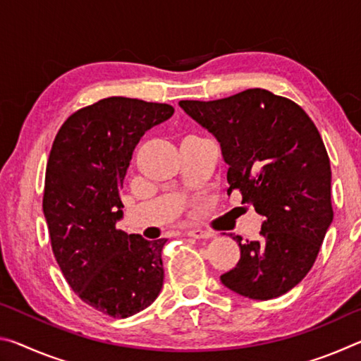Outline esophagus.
Instances as JSON below:
<instances>
[{
  "label": "esophagus",
  "mask_w": 361,
  "mask_h": 361,
  "mask_svg": "<svg viewBox=\"0 0 361 361\" xmlns=\"http://www.w3.org/2000/svg\"><path fill=\"white\" fill-rule=\"evenodd\" d=\"M188 235L189 237H194V239H212L213 232H209V231H204V229H189L188 231Z\"/></svg>",
  "instance_id": "34e87169"
}]
</instances>
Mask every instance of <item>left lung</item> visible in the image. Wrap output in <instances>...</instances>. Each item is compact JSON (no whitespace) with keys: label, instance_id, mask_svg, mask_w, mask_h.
Listing matches in <instances>:
<instances>
[{"label":"left lung","instance_id":"1","mask_svg":"<svg viewBox=\"0 0 361 361\" xmlns=\"http://www.w3.org/2000/svg\"><path fill=\"white\" fill-rule=\"evenodd\" d=\"M180 106L221 145L228 192L239 189L242 204L264 216L258 240L232 237L240 259L223 285L259 301L285 295L312 269L333 221L331 167L315 124L298 103L266 89Z\"/></svg>","mask_w":361,"mask_h":361}]
</instances>
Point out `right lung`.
Wrapping results in <instances>:
<instances>
[{"label": "right lung", "instance_id": "add662e5", "mask_svg": "<svg viewBox=\"0 0 361 361\" xmlns=\"http://www.w3.org/2000/svg\"><path fill=\"white\" fill-rule=\"evenodd\" d=\"M173 111L167 103L108 97L73 113L49 154L42 212L54 256L81 301L113 319L148 307L162 288L167 239L145 240L116 223L133 149Z\"/></svg>", "mask_w": 361, "mask_h": 361}]
</instances>
